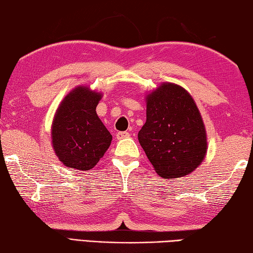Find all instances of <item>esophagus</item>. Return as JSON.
<instances>
[{
    "label": "esophagus",
    "instance_id": "esophagus-1",
    "mask_svg": "<svg viewBox=\"0 0 253 253\" xmlns=\"http://www.w3.org/2000/svg\"><path fill=\"white\" fill-rule=\"evenodd\" d=\"M128 137H129V132H127V131H119L116 135V138L118 140L124 139V138H128Z\"/></svg>",
    "mask_w": 253,
    "mask_h": 253
}]
</instances>
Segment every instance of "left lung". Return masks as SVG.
Returning <instances> with one entry per match:
<instances>
[{
  "label": "left lung",
  "mask_w": 253,
  "mask_h": 253,
  "mask_svg": "<svg viewBox=\"0 0 253 253\" xmlns=\"http://www.w3.org/2000/svg\"><path fill=\"white\" fill-rule=\"evenodd\" d=\"M146 122L138 140L163 178L182 177L202 164L208 152L207 130L186 89L162 83L146 97Z\"/></svg>",
  "instance_id": "obj_1"
}]
</instances>
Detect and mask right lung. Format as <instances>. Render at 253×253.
Masks as SVG:
<instances>
[{"instance_id": "add662e5", "label": "right lung", "mask_w": 253, "mask_h": 253, "mask_svg": "<svg viewBox=\"0 0 253 253\" xmlns=\"http://www.w3.org/2000/svg\"><path fill=\"white\" fill-rule=\"evenodd\" d=\"M101 92L77 85L55 110L51 144L59 161L68 169L89 170L109 148L113 136L96 113Z\"/></svg>"}]
</instances>
